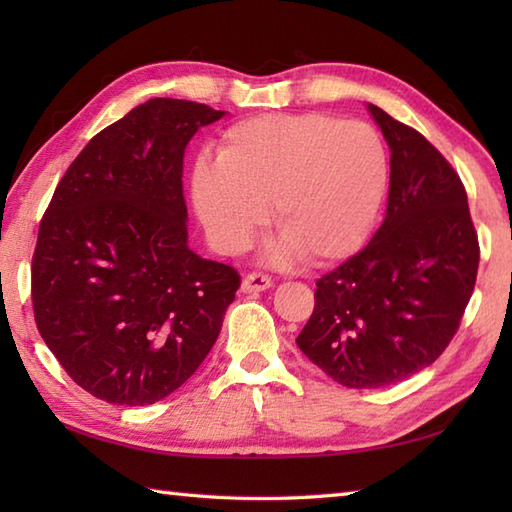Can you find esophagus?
Segmentation results:
<instances>
[{
  "label": "esophagus",
  "instance_id": "1",
  "mask_svg": "<svg viewBox=\"0 0 512 512\" xmlns=\"http://www.w3.org/2000/svg\"><path fill=\"white\" fill-rule=\"evenodd\" d=\"M268 288H273V279L266 277V275H259V273H250L242 279V292L250 295V292H264Z\"/></svg>",
  "mask_w": 512,
  "mask_h": 512
}]
</instances>
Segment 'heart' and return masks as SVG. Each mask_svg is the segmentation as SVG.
I'll return each mask as SVG.
<instances>
[{
	"label": "heart",
	"mask_w": 512,
	"mask_h": 512,
	"mask_svg": "<svg viewBox=\"0 0 512 512\" xmlns=\"http://www.w3.org/2000/svg\"><path fill=\"white\" fill-rule=\"evenodd\" d=\"M389 158L374 127L325 114H262L224 134L217 158L191 171V195L211 244L237 255L268 220V259L334 264L354 255L378 220Z\"/></svg>",
	"instance_id": "heart-1"
}]
</instances>
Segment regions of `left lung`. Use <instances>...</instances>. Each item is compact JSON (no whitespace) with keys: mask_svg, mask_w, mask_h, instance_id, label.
Here are the masks:
<instances>
[{"mask_svg":"<svg viewBox=\"0 0 512 512\" xmlns=\"http://www.w3.org/2000/svg\"><path fill=\"white\" fill-rule=\"evenodd\" d=\"M367 112L391 151L385 222L317 281L297 336L314 365L352 389L394 385L436 361L458 332L480 264L458 173L416 129L372 103Z\"/></svg>","mask_w":512,"mask_h":512,"instance_id":"1","label":"left lung"}]
</instances>
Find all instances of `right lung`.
Instances as JSON below:
<instances>
[{
    "label": "right lung",
    "instance_id": "obj_1",
    "mask_svg": "<svg viewBox=\"0 0 512 512\" xmlns=\"http://www.w3.org/2000/svg\"><path fill=\"white\" fill-rule=\"evenodd\" d=\"M226 112L151 99L96 134L65 171L32 257L50 352L105 402L154 405L193 376L239 275L189 248L184 149Z\"/></svg>",
    "mask_w": 512,
    "mask_h": 512
}]
</instances>
